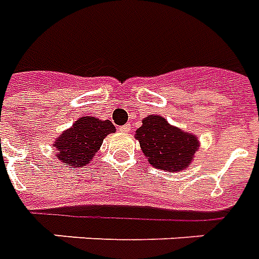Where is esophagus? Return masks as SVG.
<instances>
[{"label": "esophagus", "mask_w": 259, "mask_h": 259, "mask_svg": "<svg viewBox=\"0 0 259 259\" xmlns=\"http://www.w3.org/2000/svg\"><path fill=\"white\" fill-rule=\"evenodd\" d=\"M131 128H133V126H131V124H125V125L121 126L120 130L122 131V133H130V131H131Z\"/></svg>", "instance_id": "obj_1"}]
</instances>
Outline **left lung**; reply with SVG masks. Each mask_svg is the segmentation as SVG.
<instances>
[{"mask_svg":"<svg viewBox=\"0 0 259 259\" xmlns=\"http://www.w3.org/2000/svg\"><path fill=\"white\" fill-rule=\"evenodd\" d=\"M135 138L150 164L166 171L188 167L201 145L195 134L185 133L156 114L145 117L142 125L135 131Z\"/></svg>","mask_w":259,"mask_h":259,"instance_id":"1","label":"left lung"}]
</instances>
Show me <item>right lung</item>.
I'll list each match as a JSON object with an SVG mask.
<instances>
[{"instance_id": "obj_1", "label": "right lung", "mask_w": 259, "mask_h": 259, "mask_svg": "<svg viewBox=\"0 0 259 259\" xmlns=\"http://www.w3.org/2000/svg\"><path fill=\"white\" fill-rule=\"evenodd\" d=\"M113 133L115 126L111 121L92 115L80 117L54 141L57 159L67 167H85L100 149L103 139Z\"/></svg>"}]
</instances>
